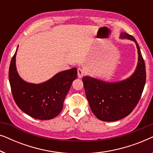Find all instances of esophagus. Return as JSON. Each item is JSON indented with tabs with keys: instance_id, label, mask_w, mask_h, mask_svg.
Returning a JSON list of instances; mask_svg holds the SVG:
<instances>
[{
	"instance_id": "esophagus-1",
	"label": "esophagus",
	"mask_w": 153,
	"mask_h": 153,
	"mask_svg": "<svg viewBox=\"0 0 153 153\" xmlns=\"http://www.w3.org/2000/svg\"><path fill=\"white\" fill-rule=\"evenodd\" d=\"M77 73H78V77L80 79L82 78L83 74H84V72H83V70L81 68H78V70H77Z\"/></svg>"
}]
</instances>
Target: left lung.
<instances>
[{
  "instance_id": "1",
  "label": "left lung",
  "mask_w": 153,
  "mask_h": 153,
  "mask_svg": "<svg viewBox=\"0 0 153 153\" xmlns=\"http://www.w3.org/2000/svg\"><path fill=\"white\" fill-rule=\"evenodd\" d=\"M120 39L134 42L137 48L138 62L133 74L122 81L109 82L90 76L83 77V86L90 107L100 120L113 122L124 118L139 102L145 86V62L137 40L125 32Z\"/></svg>"
}]
</instances>
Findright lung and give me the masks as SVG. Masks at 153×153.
Listing matches in <instances>:
<instances>
[{"label":"right lung","instance_id":"add662e5","mask_svg":"<svg viewBox=\"0 0 153 153\" xmlns=\"http://www.w3.org/2000/svg\"><path fill=\"white\" fill-rule=\"evenodd\" d=\"M12 58L9 81L16 105L28 116L39 120H50L61 112L63 102L73 81L77 77L76 68L62 71L40 83H29L19 76L16 67V56Z\"/></svg>","mask_w":153,"mask_h":153}]
</instances>
